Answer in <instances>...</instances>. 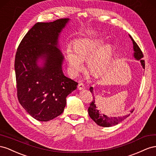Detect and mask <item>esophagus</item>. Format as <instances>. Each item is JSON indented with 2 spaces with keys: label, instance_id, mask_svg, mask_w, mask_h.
<instances>
[{
  "label": "esophagus",
  "instance_id": "1",
  "mask_svg": "<svg viewBox=\"0 0 156 156\" xmlns=\"http://www.w3.org/2000/svg\"><path fill=\"white\" fill-rule=\"evenodd\" d=\"M85 87H84V84L83 83H79L78 85V89L79 90H82Z\"/></svg>",
  "mask_w": 156,
  "mask_h": 156
}]
</instances>
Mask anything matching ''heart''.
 <instances>
[{
	"label": "heart",
	"instance_id": "1",
	"mask_svg": "<svg viewBox=\"0 0 156 156\" xmlns=\"http://www.w3.org/2000/svg\"><path fill=\"white\" fill-rule=\"evenodd\" d=\"M105 41L97 38H82L76 40L74 48L68 46L65 50V58L70 74L76 76L83 69V60L87 61L90 73L98 77L107 69L113 53L111 44L104 45Z\"/></svg>",
	"mask_w": 156,
	"mask_h": 156
}]
</instances>
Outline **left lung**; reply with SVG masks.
Segmentation results:
<instances>
[{"label":"left lung","mask_w":156,"mask_h":156,"mask_svg":"<svg viewBox=\"0 0 156 156\" xmlns=\"http://www.w3.org/2000/svg\"><path fill=\"white\" fill-rule=\"evenodd\" d=\"M129 37L131 38L133 44V50H134V51H135L134 55H134L135 59L140 60L142 67H143V69H144L145 62H144V60L142 59V57H144L143 53H142L140 48L137 45V44L135 42L134 40L133 39V38L131 37V36H130V35H129ZM90 90L93 94V100L88 108V113L90 118L97 124V125L102 127H105L113 126L115 125H117V124H118L119 122H122L123 120L125 119L126 118L129 116V114H128V115H123V116H120V117H108L107 115L100 113L99 111L97 110V106L95 104V101L94 95H93V87H90ZM133 112V110L131 111V112Z\"/></svg>","instance_id":"8db88e82"}]
</instances>
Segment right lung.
I'll return each instance as SVG.
<instances>
[{
	"label": "right lung",
	"mask_w": 156,
	"mask_h": 156,
	"mask_svg": "<svg viewBox=\"0 0 156 156\" xmlns=\"http://www.w3.org/2000/svg\"><path fill=\"white\" fill-rule=\"evenodd\" d=\"M69 19L38 22L25 34L17 48L15 72L17 98L26 112L38 121L48 122L63 112L66 98L78 83L62 70L64 57L58 38ZM44 60L39 67L37 60Z\"/></svg>",
	"instance_id": "right-lung-1"
}]
</instances>
